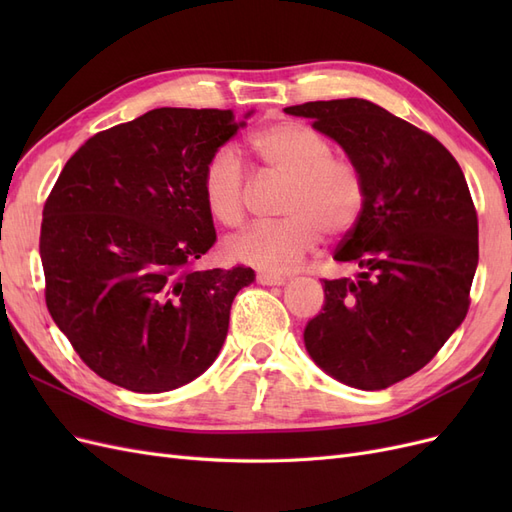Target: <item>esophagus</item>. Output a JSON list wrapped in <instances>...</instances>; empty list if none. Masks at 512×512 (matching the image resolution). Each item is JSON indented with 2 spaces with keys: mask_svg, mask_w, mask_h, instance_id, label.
I'll return each instance as SVG.
<instances>
[{
  "mask_svg": "<svg viewBox=\"0 0 512 512\" xmlns=\"http://www.w3.org/2000/svg\"><path fill=\"white\" fill-rule=\"evenodd\" d=\"M256 280L260 284H267V286H282V284H286V277L284 275H275V273H267V271H260L256 275Z\"/></svg>",
  "mask_w": 512,
  "mask_h": 512,
  "instance_id": "esophagus-1",
  "label": "esophagus"
}]
</instances>
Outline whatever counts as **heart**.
<instances>
[{
    "label": "heart",
    "instance_id": "obj_1",
    "mask_svg": "<svg viewBox=\"0 0 512 512\" xmlns=\"http://www.w3.org/2000/svg\"><path fill=\"white\" fill-rule=\"evenodd\" d=\"M250 149L271 177L288 181L280 222L252 224L224 241L230 260L267 271L297 269L314 252L322 232L344 237L365 209V177L348 156L333 153V141L305 121L284 119L260 128ZM205 207L213 220L239 226L247 213L250 179L230 147H220L205 162L200 177Z\"/></svg>",
    "mask_w": 512,
    "mask_h": 512
}]
</instances>
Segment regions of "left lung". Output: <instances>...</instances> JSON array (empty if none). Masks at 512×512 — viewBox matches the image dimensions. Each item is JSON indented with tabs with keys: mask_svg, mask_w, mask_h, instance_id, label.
I'll return each instance as SVG.
<instances>
[{
	"mask_svg": "<svg viewBox=\"0 0 512 512\" xmlns=\"http://www.w3.org/2000/svg\"><path fill=\"white\" fill-rule=\"evenodd\" d=\"M344 147L365 177V209L335 250L350 280H322L309 356L339 382L380 391L423 369L470 307L478 218L461 166L438 138L361 98L284 108Z\"/></svg>",
	"mask_w": 512,
	"mask_h": 512,
	"instance_id": "8db88e82",
	"label": "left lung"
}]
</instances>
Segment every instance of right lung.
I'll list each match as a JSON object with an SVG mask.
<instances>
[{"label": "right lung", "instance_id": "add662e5", "mask_svg": "<svg viewBox=\"0 0 512 512\" xmlns=\"http://www.w3.org/2000/svg\"><path fill=\"white\" fill-rule=\"evenodd\" d=\"M239 126L220 108H153L91 136L61 170L42 211L44 299L100 378L173 391L218 356L254 271L196 269L218 239L200 177Z\"/></svg>", "mask_w": 512, "mask_h": 512}]
</instances>
